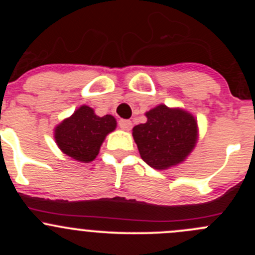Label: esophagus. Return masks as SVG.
I'll use <instances>...</instances> for the list:
<instances>
[{
	"instance_id": "1",
	"label": "esophagus",
	"mask_w": 255,
	"mask_h": 255,
	"mask_svg": "<svg viewBox=\"0 0 255 255\" xmlns=\"http://www.w3.org/2000/svg\"><path fill=\"white\" fill-rule=\"evenodd\" d=\"M118 126H120L122 129L129 130L132 128V122L129 120H120L118 121Z\"/></svg>"
}]
</instances>
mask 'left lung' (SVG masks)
<instances>
[{
  "label": "left lung",
  "instance_id": "left-lung-1",
  "mask_svg": "<svg viewBox=\"0 0 255 255\" xmlns=\"http://www.w3.org/2000/svg\"><path fill=\"white\" fill-rule=\"evenodd\" d=\"M145 116L148 121L133 128V138L143 160L159 170L181 163L196 143L195 118L165 105L150 110Z\"/></svg>",
  "mask_w": 255,
  "mask_h": 255
}]
</instances>
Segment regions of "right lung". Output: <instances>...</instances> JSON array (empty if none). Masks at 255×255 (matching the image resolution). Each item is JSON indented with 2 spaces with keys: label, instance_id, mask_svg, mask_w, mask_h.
<instances>
[{
  "label": "right lung",
  "instance_id": "1",
  "mask_svg": "<svg viewBox=\"0 0 255 255\" xmlns=\"http://www.w3.org/2000/svg\"><path fill=\"white\" fill-rule=\"evenodd\" d=\"M116 128L111 115L99 117L89 106H81L55 128L59 148L71 158L90 163L97 156L105 137Z\"/></svg>",
  "mask_w": 255,
  "mask_h": 255
}]
</instances>
